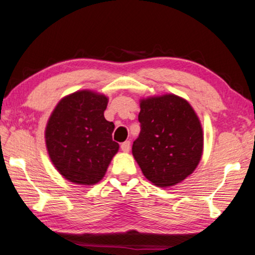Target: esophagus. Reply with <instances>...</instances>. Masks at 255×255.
Segmentation results:
<instances>
[{
	"label": "esophagus",
	"instance_id": "esophagus-1",
	"mask_svg": "<svg viewBox=\"0 0 255 255\" xmlns=\"http://www.w3.org/2000/svg\"><path fill=\"white\" fill-rule=\"evenodd\" d=\"M120 147H121V150H123L124 152H126V153H128V152L130 151V142H129V140H126V142L121 143Z\"/></svg>",
	"mask_w": 255,
	"mask_h": 255
}]
</instances>
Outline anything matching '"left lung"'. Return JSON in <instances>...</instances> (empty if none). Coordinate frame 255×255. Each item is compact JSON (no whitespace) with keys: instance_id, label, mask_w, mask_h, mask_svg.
<instances>
[{"instance_id":"1","label":"left lung","mask_w":255,"mask_h":255,"mask_svg":"<svg viewBox=\"0 0 255 255\" xmlns=\"http://www.w3.org/2000/svg\"><path fill=\"white\" fill-rule=\"evenodd\" d=\"M139 108L140 132L132 155L152 184L174 187L191 175L203 155L199 118L187 100L174 94L142 98Z\"/></svg>"}]
</instances>
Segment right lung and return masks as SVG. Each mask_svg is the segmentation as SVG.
<instances>
[{"mask_svg":"<svg viewBox=\"0 0 255 255\" xmlns=\"http://www.w3.org/2000/svg\"><path fill=\"white\" fill-rule=\"evenodd\" d=\"M109 98L93 90L63 97L50 115L44 137L49 158L67 181L94 185L104 177L119 144L115 125L104 118Z\"/></svg>","mask_w":255,"mask_h":255,"instance_id":"right-lung-1","label":"right lung"}]
</instances>
